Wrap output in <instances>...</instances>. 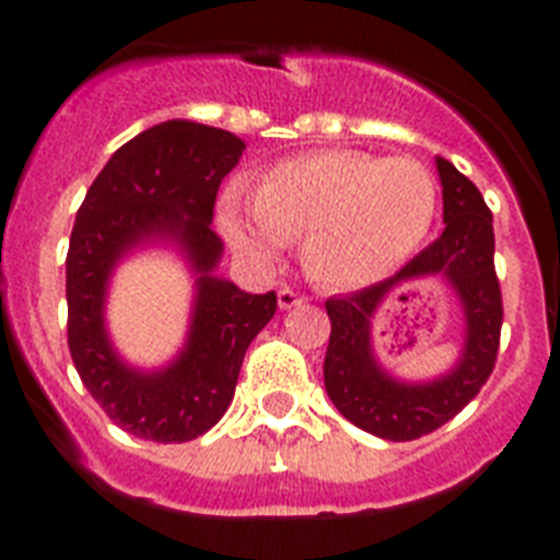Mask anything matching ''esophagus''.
<instances>
[{
	"label": "esophagus",
	"mask_w": 560,
	"mask_h": 560,
	"mask_svg": "<svg viewBox=\"0 0 560 560\" xmlns=\"http://www.w3.org/2000/svg\"><path fill=\"white\" fill-rule=\"evenodd\" d=\"M277 303H280V308H296V305L305 303V294H300V291L289 289V285H283V289L277 291Z\"/></svg>",
	"instance_id": "esophagus-1"
}]
</instances>
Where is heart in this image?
Segmentation results:
<instances>
[{
    "label": "heart",
    "instance_id": "1",
    "mask_svg": "<svg viewBox=\"0 0 560 560\" xmlns=\"http://www.w3.org/2000/svg\"><path fill=\"white\" fill-rule=\"evenodd\" d=\"M434 215L438 182L420 162L314 151L271 165L257 182L255 207L230 192L219 224L237 252L257 260L305 237L303 264L314 280L359 289L412 257Z\"/></svg>",
    "mask_w": 560,
    "mask_h": 560
}]
</instances>
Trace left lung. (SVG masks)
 Instances as JSON below:
<instances>
[{
  "instance_id": "8db88e82",
  "label": "left lung",
  "mask_w": 560,
  "mask_h": 560,
  "mask_svg": "<svg viewBox=\"0 0 560 560\" xmlns=\"http://www.w3.org/2000/svg\"><path fill=\"white\" fill-rule=\"evenodd\" d=\"M443 185V235L415 255L398 275L348 296H330V341L325 353V389L353 427L375 438L418 440L463 412L491 378L502 334V289L493 269V215L482 192L448 160L438 156ZM443 276L458 291L466 316L460 361L440 380L409 385L393 380L372 355V316L389 290Z\"/></svg>"
}]
</instances>
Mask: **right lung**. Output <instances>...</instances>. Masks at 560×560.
Returning a JSON list of instances; mask_svg holds the SVG:
<instances>
[{
    "label": "right lung",
    "mask_w": 560,
    "mask_h": 560,
    "mask_svg": "<svg viewBox=\"0 0 560 560\" xmlns=\"http://www.w3.org/2000/svg\"><path fill=\"white\" fill-rule=\"evenodd\" d=\"M244 140L224 128L167 120L117 148L78 210L67 252V341L83 387L128 434L187 443L224 418L246 348L277 311V294H246L215 277L224 244L212 230L221 179ZM173 240L197 271L188 345L142 374L113 353L102 308L116 260L133 245Z\"/></svg>",
    "instance_id": "add662e5"
}]
</instances>
